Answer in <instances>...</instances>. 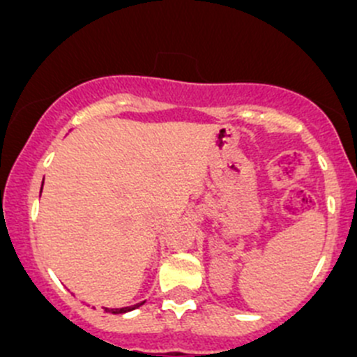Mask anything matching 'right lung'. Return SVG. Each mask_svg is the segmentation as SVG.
Segmentation results:
<instances>
[{"label": "right lung", "mask_w": 357, "mask_h": 357, "mask_svg": "<svg viewBox=\"0 0 357 357\" xmlns=\"http://www.w3.org/2000/svg\"><path fill=\"white\" fill-rule=\"evenodd\" d=\"M139 305H143V302H139V304H135V305H129V307H121V309H105V311H107V312H112V314H124V312L132 311V309L139 307Z\"/></svg>", "instance_id": "add662e5"}]
</instances>
